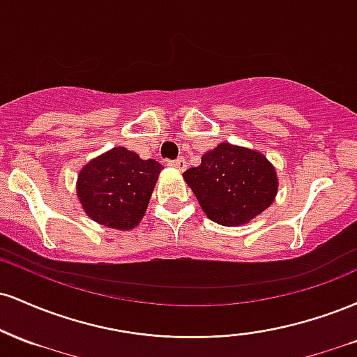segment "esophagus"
<instances>
[{"label": "esophagus", "instance_id": "34e87169", "mask_svg": "<svg viewBox=\"0 0 357 357\" xmlns=\"http://www.w3.org/2000/svg\"><path fill=\"white\" fill-rule=\"evenodd\" d=\"M167 166L174 167V169H179V171H184L186 169V161H184V158H178L174 159V161H167Z\"/></svg>", "mask_w": 357, "mask_h": 357}]
</instances>
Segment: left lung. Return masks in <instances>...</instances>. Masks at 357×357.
<instances>
[{
	"label": "left lung",
	"instance_id": "8db88e82",
	"mask_svg": "<svg viewBox=\"0 0 357 357\" xmlns=\"http://www.w3.org/2000/svg\"><path fill=\"white\" fill-rule=\"evenodd\" d=\"M202 210L215 223L240 227L275 202L277 171L255 149L220 142L202 155V165L183 173Z\"/></svg>",
	"mask_w": 357,
	"mask_h": 357
}]
</instances>
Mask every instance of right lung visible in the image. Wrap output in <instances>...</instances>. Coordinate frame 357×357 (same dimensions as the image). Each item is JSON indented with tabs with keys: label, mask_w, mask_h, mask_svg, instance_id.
<instances>
[{
	"label": "right lung",
	"mask_w": 357,
	"mask_h": 357,
	"mask_svg": "<svg viewBox=\"0 0 357 357\" xmlns=\"http://www.w3.org/2000/svg\"><path fill=\"white\" fill-rule=\"evenodd\" d=\"M162 165L112 147L80 169L77 198L90 220L114 230L136 228L146 215Z\"/></svg>",
	"instance_id": "obj_1"
}]
</instances>
